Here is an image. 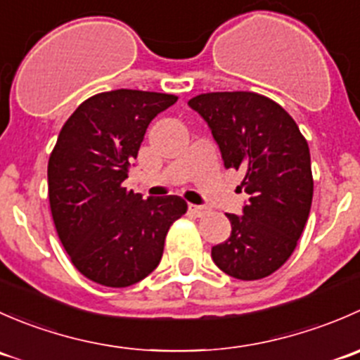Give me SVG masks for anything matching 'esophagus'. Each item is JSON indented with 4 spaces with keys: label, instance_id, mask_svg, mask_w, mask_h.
<instances>
[{
    "label": "esophagus",
    "instance_id": "obj_1",
    "mask_svg": "<svg viewBox=\"0 0 360 360\" xmlns=\"http://www.w3.org/2000/svg\"><path fill=\"white\" fill-rule=\"evenodd\" d=\"M188 210H190L191 214H195V216H203V214L209 212V209H207V207L195 205V203H190V205H188Z\"/></svg>",
    "mask_w": 360,
    "mask_h": 360
}]
</instances>
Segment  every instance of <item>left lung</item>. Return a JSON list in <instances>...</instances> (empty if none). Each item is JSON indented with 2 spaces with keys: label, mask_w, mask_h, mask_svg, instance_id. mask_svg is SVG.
Wrapping results in <instances>:
<instances>
[{
  "label": "left lung",
  "mask_w": 360,
  "mask_h": 360,
  "mask_svg": "<svg viewBox=\"0 0 360 360\" xmlns=\"http://www.w3.org/2000/svg\"><path fill=\"white\" fill-rule=\"evenodd\" d=\"M209 123L226 169L240 170L249 195L242 216L226 214L231 233L212 248L219 270L259 281L291 257L314 197L310 150L281 104L256 92H209L188 101Z\"/></svg>",
  "instance_id": "obj_1"
}]
</instances>
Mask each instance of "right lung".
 Returning a JSON list of instances; mask_svg holds the SVG:
<instances>
[{
  "label": "right lung",
  "mask_w": 360,
  "mask_h": 360,
  "mask_svg": "<svg viewBox=\"0 0 360 360\" xmlns=\"http://www.w3.org/2000/svg\"><path fill=\"white\" fill-rule=\"evenodd\" d=\"M172 94L111 90L83 101L49 160V200L60 244L76 270L106 288H129L158 266L170 224L188 203L146 198L123 181L148 125Z\"/></svg>",
  "instance_id": "add662e5"
}]
</instances>
